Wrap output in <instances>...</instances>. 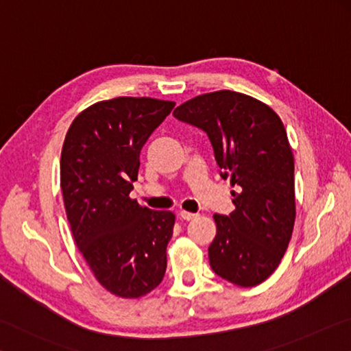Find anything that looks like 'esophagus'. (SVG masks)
Listing matches in <instances>:
<instances>
[{
    "instance_id": "obj_1",
    "label": "esophagus",
    "mask_w": 351,
    "mask_h": 351,
    "mask_svg": "<svg viewBox=\"0 0 351 351\" xmlns=\"http://www.w3.org/2000/svg\"><path fill=\"white\" fill-rule=\"evenodd\" d=\"M197 216H199V214H194V213H189V211H180V217L183 220H194Z\"/></svg>"
}]
</instances>
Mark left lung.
I'll return each mask as SVG.
<instances>
[{"label":"left lung","mask_w":351,"mask_h":351,"mask_svg":"<svg viewBox=\"0 0 351 351\" xmlns=\"http://www.w3.org/2000/svg\"><path fill=\"white\" fill-rule=\"evenodd\" d=\"M172 114L206 132L220 176L237 186L236 210L214 214L213 271L237 287L262 284L279 267L296 219L294 158L284 123L268 104L234 90L197 95Z\"/></svg>","instance_id":"1"}]
</instances>
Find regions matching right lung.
<instances>
[{"label":"right lung","instance_id":"right-lung-1","mask_svg":"<svg viewBox=\"0 0 351 351\" xmlns=\"http://www.w3.org/2000/svg\"><path fill=\"white\" fill-rule=\"evenodd\" d=\"M174 101L117 97L86 108L66 134L60 185L78 250L103 288L137 299L163 280L176 216L129 197L140 151Z\"/></svg>","mask_w":351,"mask_h":351}]
</instances>
